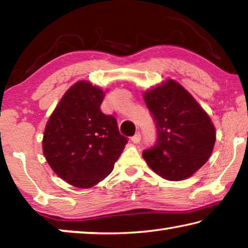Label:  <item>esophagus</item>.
Instances as JSON below:
<instances>
[{"label": "esophagus", "mask_w": 248, "mask_h": 248, "mask_svg": "<svg viewBox=\"0 0 248 248\" xmlns=\"http://www.w3.org/2000/svg\"><path fill=\"white\" fill-rule=\"evenodd\" d=\"M131 141L133 142V143H140V141H141V134H140L139 132L134 134V136L131 138Z\"/></svg>", "instance_id": "obj_1"}]
</instances>
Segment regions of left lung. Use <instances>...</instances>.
<instances>
[{
	"label": "left lung",
	"mask_w": 248,
	"mask_h": 248,
	"mask_svg": "<svg viewBox=\"0 0 248 248\" xmlns=\"http://www.w3.org/2000/svg\"><path fill=\"white\" fill-rule=\"evenodd\" d=\"M144 102L156 125L157 139L142 156L163 178L186 179L211 155L215 125L195 98L173 79L146 92Z\"/></svg>",
	"instance_id": "8db88e82"
}]
</instances>
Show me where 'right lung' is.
Returning a JSON list of instances; mask_svg holds the SVG:
<instances>
[{"label":"right lung","mask_w":248,"mask_h":248,"mask_svg":"<svg viewBox=\"0 0 248 248\" xmlns=\"http://www.w3.org/2000/svg\"><path fill=\"white\" fill-rule=\"evenodd\" d=\"M103 99L98 87L75 83L46 125V159L59 177L75 187L90 188L106 178L128 143L115 117L100 110Z\"/></svg>","instance_id":"1"}]
</instances>
